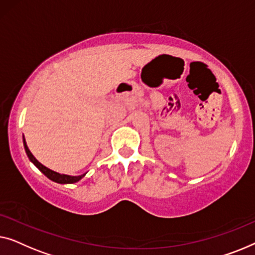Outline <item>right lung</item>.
Wrapping results in <instances>:
<instances>
[{
	"label": "right lung",
	"instance_id": "1",
	"mask_svg": "<svg viewBox=\"0 0 255 255\" xmlns=\"http://www.w3.org/2000/svg\"><path fill=\"white\" fill-rule=\"evenodd\" d=\"M23 141H24V148H25V151H26L28 158H30V160L32 163H33L35 166H37L39 170H40L42 173H44L46 177H47L48 179H51V180L55 181V182H59V184H74V182H76L78 180H81L82 178L84 177V174L82 175H77V177H71V175H67V174H60L57 173V172H54L52 170H49V168H47L46 166H44L41 163H39L37 159H35V157L32 155L30 150H28L27 145H26V142H25V138L23 137Z\"/></svg>",
	"mask_w": 255,
	"mask_h": 255
}]
</instances>
